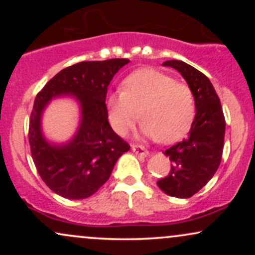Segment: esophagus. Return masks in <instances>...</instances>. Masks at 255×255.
I'll list each match as a JSON object with an SVG mask.
<instances>
[{
  "instance_id": "obj_1",
  "label": "esophagus",
  "mask_w": 255,
  "mask_h": 255,
  "mask_svg": "<svg viewBox=\"0 0 255 255\" xmlns=\"http://www.w3.org/2000/svg\"><path fill=\"white\" fill-rule=\"evenodd\" d=\"M131 150H133L134 153L137 154V156L145 157L148 154V151L146 150L142 145H131Z\"/></svg>"
}]
</instances>
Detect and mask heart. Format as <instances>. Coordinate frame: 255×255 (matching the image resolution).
I'll list each match as a JSON object with an SVG mask.
<instances>
[{"mask_svg":"<svg viewBox=\"0 0 255 255\" xmlns=\"http://www.w3.org/2000/svg\"><path fill=\"white\" fill-rule=\"evenodd\" d=\"M124 91L108 95L105 109L109 124L119 135L133 128L141 113L142 135L174 142L189 130L194 121L195 102L191 87L153 68H141L124 80Z\"/></svg>","mask_w":255,"mask_h":255,"instance_id":"heart-1","label":"heart"}]
</instances>
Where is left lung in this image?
I'll list each match as a JSON object with an SVG mask.
<instances>
[{
    "label": "left lung",
    "mask_w": 255,
    "mask_h": 255,
    "mask_svg": "<svg viewBox=\"0 0 255 255\" xmlns=\"http://www.w3.org/2000/svg\"><path fill=\"white\" fill-rule=\"evenodd\" d=\"M182 75L194 95L195 118L188 136L164 154L172 162L170 171L157 182L165 194L191 198L209 182L221 164L225 120L215 87L206 75L183 61H165Z\"/></svg>",
    "instance_id": "8db88e82"
}]
</instances>
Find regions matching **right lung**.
Listing matches in <instances>:
<instances>
[{"label":"right lung","instance_id":"right-lung-1","mask_svg":"<svg viewBox=\"0 0 255 255\" xmlns=\"http://www.w3.org/2000/svg\"><path fill=\"white\" fill-rule=\"evenodd\" d=\"M129 60L84 61L58 72L34 99L28 141L38 174L56 194L71 200L95 194L109 180L116 162L129 145L108 121L105 98L111 79ZM72 97L78 102L81 120L71 140L49 142L42 134L41 118L55 98Z\"/></svg>","mask_w":255,"mask_h":255}]
</instances>
